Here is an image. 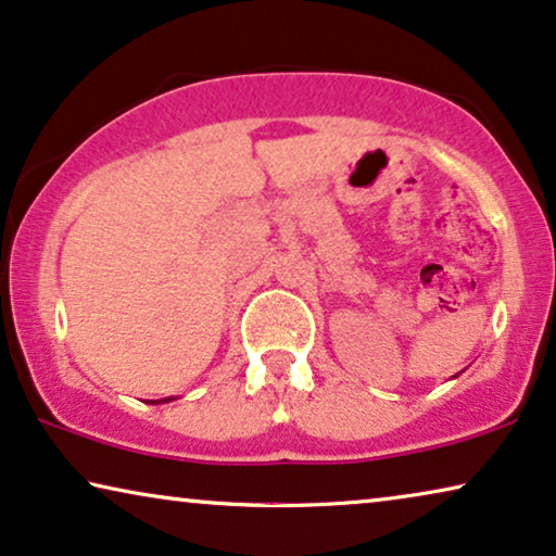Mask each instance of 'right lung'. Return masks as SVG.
<instances>
[{"mask_svg": "<svg viewBox=\"0 0 556 556\" xmlns=\"http://www.w3.org/2000/svg\"><path fill=\"white\" fill-rule=\"evenodd\" d=\"M168 401H170V397H163V403H168ZM159 403H161V401H159Z\"/></svg>", "mask_w": 556, "mask_h": 556, "instance_id": "right-lung-1", "label": "right lung"}]
</instances>
